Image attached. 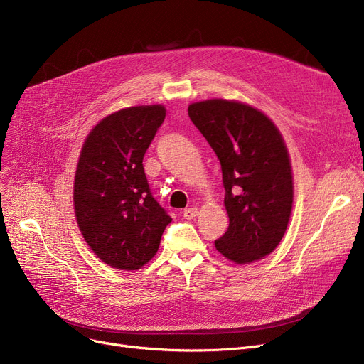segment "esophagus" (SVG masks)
Segmentation results:
<instances>
[{
  "label": "esophagus",
  "instance_id": "obj_1",
  "mask_svg": "<svg viewBox=\"0 0 364 364\" xmlns=\"http://www.w3.org/2000/svg\"><path fill=\"white\" fill-rule=\"evenodd\" d=\"M196 215H198V208H195V206H190V208L183 209V217H184L186 220H192V218H195Z\"/></svg>",
  "mask_w": 364,
  "mask_h": 364
}]
</instances>
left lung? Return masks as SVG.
<instances>
[{"mask_svg":"<svg viewBox=\"0 0 364 364\" xmlns=\"http://www.w3.org/2000/svg\"><path fill=\"white\" fill-rule=\"evenodd\" d=\"M188 117L221 164L230 224L217 251L236 264L258 261L276 250L292 211V168L280 132L262 112L223 99L192 103Z\"/></svg>","mask_w":364,"mask_h":364,"instance_id":"left-lung-1","label":"left lung"}]
</instances>
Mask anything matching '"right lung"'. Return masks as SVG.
Listing matches in <instances>:
<instances>
[{"mask_svg":"<svg viewBox=\"0 0 364 364\" xmlns=\"http://www.w3.org/2000/svg\"><path fill=\"white\" fill-rule=\"evenodd\" d=\"M161 105L114 112L82 146L73 183L75 215L91 251L119 270L149 262L172 221L153 198L143 158L165 119Z\"/></svg>","mask_w":364,"mask_h":364,"instance_id":"right-lung-1","label":"right lung"}]
</instances>
